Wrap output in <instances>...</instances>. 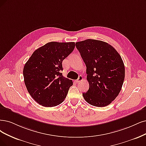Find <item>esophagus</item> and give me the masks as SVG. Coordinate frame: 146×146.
<instances>
[{"label": "esophagus", "instance_id": "esophagus-1", "mask_svg": "<svg viewBox=\"0 0 146 146\" xmlns=\"http://www.w3.org/2000/svg\"><path fill=\"white\" fill-rule=\"evenodd\" d=\"M83 79H84V78H83V76H79V78H78V79L76 80V82H81L82 80H83Z\"/></svg>", "mask_w": 146, "mask_h": 146}]
</instances>
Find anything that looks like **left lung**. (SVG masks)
Segmentation results:
<instances>
[{
	"label": "left lung",
	"mask_w": 146,
	"mask_h": 146,
	"mask_svg": "<svg viewBox=\"0 0 146 146\" xmlns=\"http://www.w3.org/2000/svg\"><path fill=\"white\" fill-rule=\"evenodd\" d=\"M76 47L87 67L89 89L82 94L84 99L94 106L110 105L120 92L125 79V65L120 54L100 40L77 42Z\"/></svg>",
	"instance_id": "1"
}]
</instances>
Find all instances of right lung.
I'll list each match as a JSON object with an SVG mask.
<instances>
[{"label": "right lung", "instance_id": "add662e5", "mask_svg": "<svg viewBox=\"0 0 146 146\" xmlns=\"http://www.w3.org/2000/svg\"><path fill=\"white\" fill-rule=\"evenodd\" d=\"M74 47V42H49L35 50L25 64V84L38 104L56 106L66 98L73 82L62 76V62Z\"/></svg>", "mask_w": 146, "mask_h": 146}]
</instances>
